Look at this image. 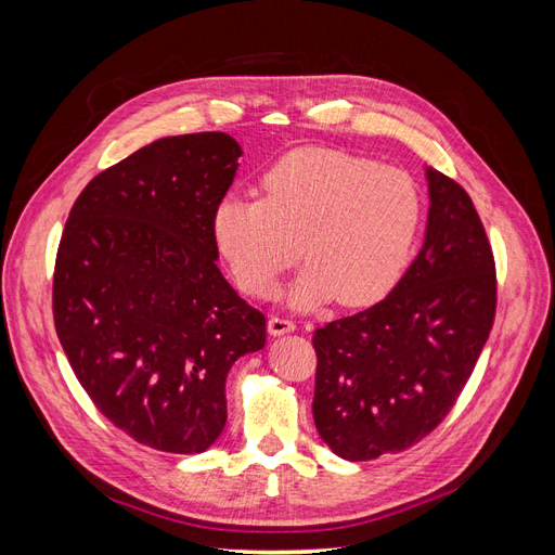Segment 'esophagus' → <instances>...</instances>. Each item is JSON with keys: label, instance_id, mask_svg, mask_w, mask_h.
I'll use <instances>...</instances> for the list:
<instances>
[{"label": "esophagus", "instance_id": "1", "mask_svg": "<svg viewBox=\"0 0 555 555\" xmlns=\"http://www.w3.org/2000/svg\"><path fill=\"white\" fill-rule=\"evenodd\" d=\"M294 331H296V324L292 322V319H284V317H271V319H268V333H271L273 338H280V335L294 333Z\"/></svg>", "mask_w": 555, "mask_h": 555}]
</instances>
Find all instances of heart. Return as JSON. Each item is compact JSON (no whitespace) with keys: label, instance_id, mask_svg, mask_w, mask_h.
I'll return each instance as SVG.
<instances>
[{"label":"heart","instance_id":"heart-1","mask_svg":"<svg viewBox=\"0 0 555 555\" xmlns=\"http://www.w3.org/2000/svg\"><path fill=\"white\" fill-rule=\"evenodd\" d=\"M263 201L227 196L212 210V241L238 287L266 296L298 259L306 271L284 292L294 310L331 298L347 308L389 294L422 224L410 173L343 150L304 147L261 178Z\"/></svg>","mask_w":555,"mask_h":555}]
</instances>
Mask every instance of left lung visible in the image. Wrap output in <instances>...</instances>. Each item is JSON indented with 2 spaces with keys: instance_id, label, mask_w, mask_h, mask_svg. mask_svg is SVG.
Segmentation results:
<instances>
[{
  "instance_id": "1",
  "label": "left lung",
  "mask_w": 555,
  "mask_h": 555,
  "mask_svg": "<svg viewBox=\"0 0 555 555\" xmlns=\"http://www.w3.org/2000/svg\"><path fill=\"white\" fill-rule=\"evenodd\" d=\"M424 245L391 294L314 331L312 416L345 461L412 447L461 396L495 317V263L473 198L426 166Z\"/></svg>"
}]
</instances>
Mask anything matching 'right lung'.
I'll return each instance as SVG.
<instances>
[{
  "instance_id": "right-lung-1",
  "label": "right lung",
  "mask_w": 555,
  "mask_h": 555,
  "mask_svg": "<svg viewBox=\"0 0 555 555\" xmlns=\"http://www.w3.org/2000/svg\"><path fill=\"white\" fill-rule=\"evenodd\" d=\"M241 155L222 131L150 143L88 182L60 241L64 354L96 410L159 451L220 438L231 365L266 345V317L224 280L212 241Z\"/></svg>"
}]
</instances>
